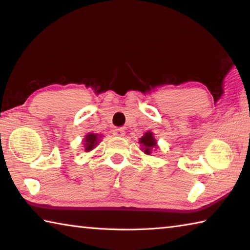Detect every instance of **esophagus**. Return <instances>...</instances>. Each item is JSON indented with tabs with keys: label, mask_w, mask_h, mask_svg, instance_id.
<instances>
[{
	"label": "esophagus",
	"mask_w": 250,
	"mask_h": 250,
	"mask_svg": "<svg viewBox=\"0 0 250 250\" xmlns=\"http://www.w3.org/2000/svg\"><path fill=\"white\" fill-rule=\"evenodd\" d=\"M125 129L124 128H117L113 130V135H116V137H122V135H125Z\"/></svg>",
	"instance_id": "1"
}]
</instances>
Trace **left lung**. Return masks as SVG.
I'll use <instances>...</instances> for the list:
<instances>
[{
    "label": "left lung",
    "instance_id": "obj_1",
    "mask_svg": "<svg viewBox=\"0 0 250 250\" xmlns=\"http://www.w3.org/2000/svg\"><path fill=\"white\" fill-rule=\"evenodd\" d=\"M139 143H141L143 152L147 155L152 153V149H153V147L158 146H156V140L153 137V133L150 132V131H147V132L145 133V135L139 140Z\"/></svg>",
    "mask_w": 250,
    "mask_h": 250
}]
</instances>
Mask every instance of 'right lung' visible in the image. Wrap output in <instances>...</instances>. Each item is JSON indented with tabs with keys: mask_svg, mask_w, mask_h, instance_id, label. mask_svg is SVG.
Wrapping results in <instances>:
<instances>
[{
	"mask_svg": "<svg viewBox=\"0 0 250 250\" xmlns=\"http://www.w3.org/2000/svg\"><path fill=\"white\" fill-rule=\"evenodd\" d=\"M100 137H101V135L97 134V133H88L86 137H84V140H83L84 151L89 152V151L94 149L95 146H98Z\"/></svg>",
	"mask_w": 250,
	"mask_h": 250,
	"instance_id": "obj_1",
	"label": "right lung"
}]
</instances>
